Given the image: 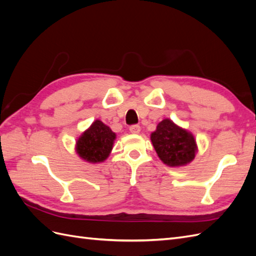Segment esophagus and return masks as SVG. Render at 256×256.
I'll return each instance as SVG.
<instances>
[{
	"mask_svg": "<svg viewBox=\"0 0 256 256\" xmlns=\"http://www.w3.org/2000/svg\"><path fill=\"white\" fill-rule=\"evenodd\" d=\"M129 130H130L131 134H138V132H140V131H141V127L138 126V125H131V126L129 127Z\"/></svg>",
	"mask_w": 256,
	"mask_h": 256,
	"instance_id": "obj_1",
	"label": "esophagus"
}]
</instances>
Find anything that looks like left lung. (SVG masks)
I'll list each match as a JSON object with an SVG mask.
<instances>
[{"label":"left lung","mask_w":256,"mask_h":256,"mask_svg":"<svg viewBox=\"0 0 256 256\" xmlns=\"http://www.w3.org/2000/svg\"><path fill=\"white\" fill-rule=\"evenodd\" d=\"M150 140L159 158L170 166H184L196 157L194 138L170 120H164L158 124Z\"/></svg>","instance_id":"8db88e82"}]
</instances>
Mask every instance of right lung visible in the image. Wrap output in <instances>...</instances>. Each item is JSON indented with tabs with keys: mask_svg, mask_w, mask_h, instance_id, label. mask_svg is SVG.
Returning a JSON list of instances; mask_svg holds the SVG:
<instances>
[{
	"mask_svg": "<svg viewBox=\"0 0 256 256\" xmlns=\"http://www.w3.org/2000/svg\"><path fill=\"white\" fill-rule=\"evenodd\" d=\"M115 136L110 127L97 120L79 138L76 152L82 159L88 162H102L109 156Z\"/></svg>",
	"mask_w": 256,
	"mask_h": 256,
	"instance_id": "1",
	"label": "right lung"
}]
</instances>
